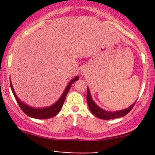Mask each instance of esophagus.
<instances>
[{"label":"esophagus","mask_w":155,"mask_h":155,"mask_svg":"<svg viewBox=\"0 0 155 155\" xmlns=\"http://www.w3.org/2000/svg\"><path fill=\"white\" fill-rule=\"evenodd\" d=\"M87 73V69L86 68H84L82 69V71H81V73H82V75H85Z\"/></svg>","instance_id":"1"}]
</instances>
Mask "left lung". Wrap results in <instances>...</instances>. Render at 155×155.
Here are the masks:
<instances>
[{"label":"left lung","mask_w":155,"mask_h":155,"mask_svg":"<svg viewBox=\"0 0 155 155\" xmlns=\"http://www.w3.org/2000/svg\"><path fill=\"white\" fill-rule=\"evenodd\" d=\"M87 105H88L89 109H90L91 112L93 115H94L95 116L97 117V118H101V119H113V118H121V117L124 116L126 115L128 112H130L131 111V109H133L136 103H134V104L130 106V107H128L127 109H123V110L120 111H116V112H108V111H105L104 109H101L92 100L91 97L90 91H89L88 87L87 88Z\"/></svg>","instance_id":"1"}]
</instances>
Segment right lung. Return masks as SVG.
Segmentation results:
<instances>
[{
  "label": "right lung",
  "mask_w": 155,
  "mask_h": 155,
  "mask_svg": "<svg viewBox=\"0 0 155 155\" xmlns=\"http://www.w3.org/2000/svg\"><path fill=\"white\" fill-rule=\"evenodd\" d=\"M78 79H79V76H76V77H75L74 79H73L70 82H69L68 85L66 87V88H65L63 94L61 95L60 99H59L55 104H53L52 106H51V107H49L42 108V109H35V108L30 107L28 106L23 104V103L21 102L18 97H17L16 94H15V91H14L13 90V87H12L11 81H10V87H11V89H12V94H13L14 97H15L18 106H19L20 108L21 109V110H22L26 115H28L30 117H31V118H38V119H46V118H51V117L55 116V115L60 112V110L62 108V106H63L64 103L65 98H66L67 94H68L72 84H73L74 82H76V80H78Z\"/></svg>",
  "instance_id": "obj_1"
}]
</instances>
